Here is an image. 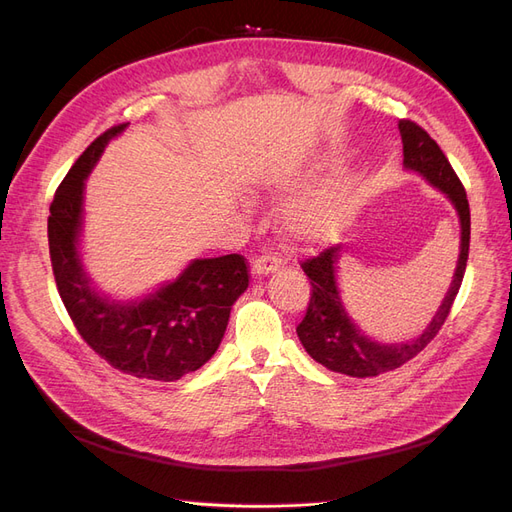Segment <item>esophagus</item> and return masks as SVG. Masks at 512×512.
Wrapping results in <instances>:
<instances>
[{"label": "esophagus", "mask_w": 512, "mask_h": 512, "mask_svg": "<svg viewBox=\"0 0 512 512\" xmlns=\"http://www.w3.org/2000/svg\"><path fill=\"white\" fill-rule=\"evenodd\" d=\"M282 262H284L282 256H277V254H273V252H265V254H260V256L254 260L252 271H254L256 275H269V273L280 269Z\"/></svg>", "instance_id": "esophagus-1"}]
</instances>
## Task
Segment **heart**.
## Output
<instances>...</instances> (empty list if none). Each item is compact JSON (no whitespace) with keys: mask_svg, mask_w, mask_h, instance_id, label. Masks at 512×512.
I'll return each mask as SVG.
<instances>
[{"mask_svg":"<svg viewBox=\"0 0 512 512\" xmlns=\"http://www.w3.org/2000/svg\"><path fill=\"white\" fill-rule=\"evenodd\" d=\"M352 209V188L348 181L335 179L294 198L286 207V226L294 237L303 241H320L342 228Z\"/></svg>","mask_w":512,"mask_h":512,"instance_id":"1","label":"heart"}]
</instances>
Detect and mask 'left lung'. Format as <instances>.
Listing matches in <instances>:
<instances>
[{
	"mask_svg": "<svg viewBox=\"0 0 512 512\" xmlns=\"http://www.w3.org/2000/svg\"><path fill=\"white\" fill-rule=\"evenodd\" d=\"M397 126L401 143H404V166L421 173L433 188L442 190L457 209L461 222V252L451 288H448L429 327L412 342L401 344H378L356 329L354 322L348 318L335 282V265L342 247H327L318 256L301 262V269L309 277V284H312V294H309L307 312L299 322L297 335L314 361L331 371H337V374H346L352 378L380 376L384 371L397 369L414 359L438 335L448 314H451V307L468 265L470 205L463 183L459 181L451 162L444 156V151L418 123L410 119H399Z\"/></svg>",
	"mask_w": 512,
	"mask_h": 512,
	"instance_id": "left-lung-1",
	"label": "left lung"
}]
</instances>
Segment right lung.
I'll list each match as a JSON object with an SVG mask.
<instances>
[{"mask_svg":"<svg viewBox=\"0 0 512 512\" xmlns=\"http://www.w3.org/2000/svg\"><path fill=\"white\" fill-rule=\"evenodd\" d=\"M123 128L100 134L59 183L49 215L51 267L68 316L91 350L123 374L173 382L218 350L230 307L250 284V267L241 254L200 258L141 303L108 301L89 286L76 252L85 177Z\"/></svg>","mask_w":512,"mask_h":512,"instance_id":"right-lung-1","label":"right lung"}]
</instances>
